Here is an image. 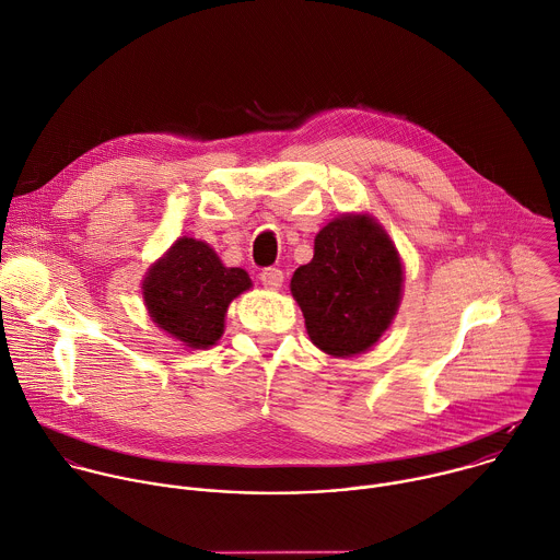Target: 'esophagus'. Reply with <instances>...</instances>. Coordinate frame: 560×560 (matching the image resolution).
Segmentation results:
<instances>
[{
    "label": "esophagus",
    "mask_w": 560,
    "mask_h": 560,
    "mask_svg": "<svg viewBox=\"0 0 560 560\" xmlns=\"http://www.w3.org/2000/svg\"><path fill=\"white\" fill-rule=\"evenodd\" d=\"M260 280H262V284H265L267 289L276 291V289H280V287H282V282H284V273H282L280 269H276V267H267V269H262V271H260Z\"/></svg>",
    "instance_id": "34e87169"
}]
</instances>
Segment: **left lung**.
I'll use <instances>...</instances> for the list:
<instances>
[{
    "mask_svg": "<svg viewBox=\"0 0 560 560\" xmlns=\"http://www.w3.org/2000/svg\"><path fill=\"white\" fill-rule=\"evenodd\" d=\"M291 293L311 341L330 357H354L389 328L402 298V262L374 217L341 214L315 236L313 260L295 269Z\"/></svg>",
    "mask_w": 560,
    "mask_h": 560,
    "instance_id": "obj_1",
    "label": "left lung"
}]
</instances>
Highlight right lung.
Here are the masks:
<instances>
[{"mask_svg": "<svg viewBox=\"0 0 560 560\" xmlns=\"http://www.w3.org/2000/svg\"><path fill=\"white\" fill-rule=\"evenodd\" d=\"M247 289L245 269L225 267L208 243L188 236L177 238L142 282L151 319L195 350L221 339L230 302Z\"/></svg>", "mask_w": 560, "mask_h": 560, "instance_id": "obj_1", "label": "right lung"}]
</instances>
